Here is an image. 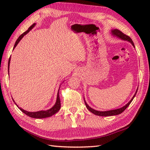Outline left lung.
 Returning a JSON list of instances; mask_svg holds the SVG:
<instances>
[{"label": "left lung", "instance_id": "obj_1", "mask_svg": "<svg viewBox=\"0 0 150 150\" xmlns=\"http://www.w3.org/2000/svg\"><path fill=\"white\" fill-rule=\"evenodd\" d=\"M111 33L113 37H116L117 38H119V39L122 40H124V41H128V42L131 43L132 44V46L135 47V45H134V44H133V42L132 41L131 38L128 37V35H126L124 34L122 32H121L120 30H117V29L111 30ZM137 90H138V88H137V89L134 95L133 96V97L132 98V99L130 100L128 103H127L126 105H124V106H122V108H118V109H115V110H108V111H97V110H95L93 109V108L90 107V106H89V105L86 103V102L85 98H84V103L86 104V108H87V109L90 111V112H91L92 113H93L95 115H96L103 116V117H109V116L117 115L122 113L123 111L128 107V106L130 104V103H132L133 99L134 98L135 96L136 95Z\"/></svg>", "mask_w": 150, "mask_h": 150}]
</instances>
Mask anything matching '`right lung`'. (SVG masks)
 <instances>
[{"label": "right lung", "instance_id": "right-lung-1", "mask_svg": "<svg viewBox=\"0 0 150 150\" xmlns=\"http://www.w3.org/2000/svg\"><path fill=\"white\" fill-rule=\"evenodd\" d=\"M35 25H36V23H34L33 25H31V26L29 28V29H28L26 31H25L24 33H22L21 35L18 38L17 40H16V42H15V44L14 47H13V50L15 49V47L17 46V44H18L19 42H20L22 38L24 37V36L26 35V34L29 33L30 31L32 30L35 26ZM10 60H11V57H9V61H8V72H9V64H10ZM60 85L59 86V89H60ZM59 89L58 90V93H57V100L55 102V104L53 105V106H52V108H51L49 110H41V111H35V112H30V111H28L22 109L21 108L19 107L18 105L16 104V103L13 99V100L15 104L17 105V106L18 108V109L21 111H22L24 113L27 115L28 116L32 117V118H35V119H44V118L50 117L51 116L53 115L54 114H55L56 113L58 112L60 108V97H59Z\"/></svg>", "mask_w": 150, "mask_h": 150}]
</instances>
